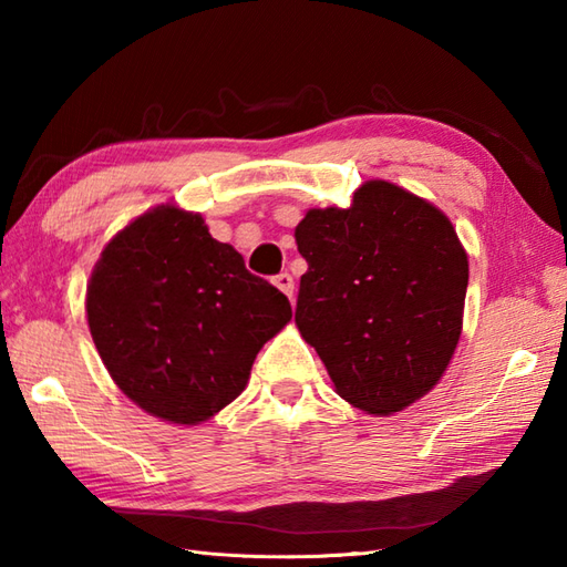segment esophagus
I'll return each mask as SVG.
<instances>
[{
  "instance_id": "1",
  "label": "esophagus",
  "mask_w": 567,
  "mask_h": 567,
  "mask_svg": "<svg viewBox=\"0 0 567 567\" xmlns=\"http://www.w3.org/2000/svg\"><path fill=\"white\" fill-rule=\"evenodd\" d=\"M275 285H277V290H282L287 297H290V302H292V297H295V280H292V275H290V272L275 275Z\"/></svg>"
}]
</instances>
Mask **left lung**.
I'll return each instance as SVG.
<instances>
[{"instance_id":"8db88e82","label":"left lung","mask_w":567,"mask_h":567,"mask_svg":"<svg viewBox=\"0 0 567 567\" xmlns=\"http://www.w3.org/2000/svg\"><path fill=\"white\" fill-rule=\"evenodd\" d=\"M307 260L295 321L333 388L368 414L433 390L461 339L467 252L441 209L384 179L348 209H309L295 228Z\"/></svg>"}]
</instances>
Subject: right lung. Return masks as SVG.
Listing matches in <instances>:
<instances>
[{
	"instance_id": "add662e5",
	"label": "right lung",
	"mask_w": 567,
	"mask_h": 567,
	"mask_svg": "<svg viewBox=\"0 0 567 567\" xmlns=\"http://www.w3.org/2000/svg\"><path fill=\"white\" fill-rule=\"evenodd\" d=\"M102 363L131 402L171 424L207 421L246 390L287 297L212 238L199 214L161 204L118 231L87 285Z\"/></svg>"
}]
</instances>
